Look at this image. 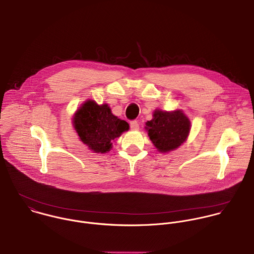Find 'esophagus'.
I'll return each instance as SVG.
<instances>
[{
	"instance_id": "34e87169",
	"label": "esophagus",
	"mask_w": 254,
	"mask_h": 254,
	"mask_svg": "<svg viewBox=\"0 0 254 254\" xmlns=\"http://www.w3.org/2000/svg\"><path fill=\"white\" fill-rule=\"evenodd\" d=\"M130 128L132 130H138L139 129V123L136 120H133L130 122Z\"/></svg>"
}]
</instances>
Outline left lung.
Returning <instances> with one entry per match:
<instances>
[{
	"mask_svg": "<svg viewBox=\"0 0 254 254\" xmlns=\"http://www.w3.org/2000/svg\"><path fill=\"white\" fill-rule=\"evenodd\" d=\"M145 129L159 152L167 153L177 149L186 141L190 121L181 110L169 112L156 109L153 119L146 123Z\"/></svg>",
	"mask_w": 254,
	"mask_h": 254,
	"instance_id": "left-lung-1",
	"label": "left lung"
}]
</instances>
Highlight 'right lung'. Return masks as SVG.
I'll return each instance as SVG.
<instances>
[{"mask_svg":"<svg viewBox=\"0 0 254 254\" xmlns=\"http://www.w3.org/2000/svg\"><path fill=\"white\" fill-rule=\"evenodd\" d=\"M73 125L81 141L94 153H107L114 139L129 130V124L113 115L107 104L86 100L76 111Z\"/></svg>","mask_w":254,"mask_h":254,"instance_id":"right-lung-1","label":"right lung"}]
</instances>
